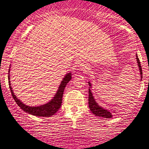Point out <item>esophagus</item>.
<instances>
[{
	"label": "esophagus",
	"instance_id": "1",
	"mask_svg": "<svg viewBox=\"0 0 149 149\" xmlns=\"http://www.w3.org/2000/svg\"><path fill=\"white\" fill-rule=\"evenodd\" d=\"M80 67H81V69H83V70H86V69H87V67H86V66L85 65H84V64H81Z\"/></svg>",
	"mask_w": 149,
	"mask_h": 149
}]
</instances>
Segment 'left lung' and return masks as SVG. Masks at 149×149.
Wrapping results in <instances>:
<instances>
[{"instance_id":"8db88e82","label":"left lung","mask_w":149,"mask_h":149,"mask_svg":"<svg viewBox=\"0 0 149 149\" xmlns=\"http://www.w3.org/2000/svg\"><path fill=\"white\" fill-rule=\"evenodd\" d=\"M136 60H137V65H138L139 67V71H140V77H141V80L142 78V67H141V65H140V60H139L138 56L136 54ZM88 85L90 86L89 88H88V107H89L90 110L95 115V116H98V117H101V118H111L113 117V112L116 113L115 111H109L108 109H104L103 107H102L101 106L97 104V102H96L95 98H94L93 93L91 92V82H88Z\"/></svg>"}]
</instances>
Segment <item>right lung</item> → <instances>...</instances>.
I'll return each instance as SVG.
<instances>
[{
	"label": "right lung",
	"instance_id": "obj_1",
	"mask_svg": "<svg viewBox=\"0 0 149 149\" xmlns=\"http://www.w3.org/2000/svg\"><path fill=\"white\" fill-rule=\"evenodd\" d=\"M9 71H10V67L9 69L8 73V80H9V88L11 90V93L13 96V98L14 99L16 104L19 106L21 109L24 111V112H27L28 113L33 115V116H38V117H51L54 116L56 112L58 111V109L61 108L62 104V100H63V95L64 93V90L67 83L71 80V73H67L64 77L63 80H62L61 84L56 93L54 95V97L46 104L40 105L38 107H30L28 105L24 104L22 103L19 99L15 95L14 91H13L12 86L10 83V76H9Z\"/></svg>",
	"mask_w": 149,
	"mask_h": 149
}]
</instances>
